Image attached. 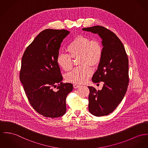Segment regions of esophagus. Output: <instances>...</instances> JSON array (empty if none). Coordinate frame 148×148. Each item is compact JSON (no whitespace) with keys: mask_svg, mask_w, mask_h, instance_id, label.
Returning a JSON list of instances; mask_svg holds the SVG:
<instances>
[{"mask_svg":"<svg viewBox=\"0 0 148 148\" xmlns=\"http://www.w3.org/2000/svg\"><path fill=\"white\" fill-rule=\"evenodd\" d=\"M80 86L79 85H78V84H73V87L74 88H78V87H79Z\"/></svg>","mask_w":148,"mask_h":148,"instance_id":"obj_1","label":"esophagus"}]
</instances>
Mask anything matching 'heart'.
I'll return each mask as SVG.
<instances>
[{
  "instance_id": "heart-1",
  "label": "heart",
  "mask_w": 148,
  "mask_h": 148,
  "mask_svg": "<svg viewBox=\"0 0 148 148\" xmlns=\"http://www.w3.org/2000/svg\"><path fill=\"white\" fill-rule=\"evenodd\" d=\"M68 54L60 53L57 56V64L65 71L73 67V61L71 58L79 57L78 64L81 65L74 69L66 75V80L70 83L82 84L87 81L93 73L91 65L97 66L101 60L102 46L98 40H92L86 36L80 35L76 37L67 47Z\"/></svg>"
}]
</instances>
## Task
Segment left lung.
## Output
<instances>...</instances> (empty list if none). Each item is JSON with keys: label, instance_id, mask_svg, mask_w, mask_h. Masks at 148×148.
Segmentation results:
<instances>
[{"label": "left lung", "instance_id": "left-lung-1", "mask_svg": "<svg viewBox=\"0 0 148 148\" xmlns=\"http://www.w3.org/2000/svg\"><path fill=\"white\" fill-rule=\"evenodd\" d=\"M82 30L98 34L102 39V58L92 80L104 84L101 90L88 87V109L96 116L107 115L114 111L125 95L129 82L128 58L121 40L109 29L95 26Z\"/></svg>", "mask_w": 148, "mask_h": 148}]
</instances>
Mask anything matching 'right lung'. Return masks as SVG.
Wrapping results in <instances>:
<instances>
[{"instance_id":"right-lung-1","label":"right lung","mask_w":148,"mask_h":148,"mask_svg":"<svg viewBox=\"0 0 148 148\" xmlns=\"http://www.w3.org/2000/svg\"><path fill=\"white\" fill-rule=\"evenodd\" d=\"M69 33L64 29L42 31L22 57L20 79L25 92L34 109L47 118L65 114L66 99L73 90L71 83L61 82L63 78L56 61L61 43ZM56 86L58 91H53L52 88Z\"/></svg>"}]
</instances>
